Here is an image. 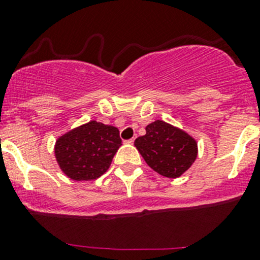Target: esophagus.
I'll list each match as a JSON object with an SVG mask.
<instances>
[{"label": "esophagus", "instance_id": "esophagus-1", "mask_svg": "<svg viewBox=\"0 0 260 260\" xmlns=\"http://www.w3.org/2000/svg\"><path fill=\"white\" fill-rule=\"evenodd\" d=\"M133 142H135V138H131V140L125 141V143H128V145H132Z\"/></svg>", "mask_w": 260, "mask_h": 260}]
</instances>
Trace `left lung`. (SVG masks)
Listing matches in <instances>:
<instances>
[{"mask_svg": "<svg viewBox=\"0 0 260 260\" xmlns=\"http://www.w3.org/2000/svg\"><path fill=\"white\" fill-rule=\"evenodd\" d=\"M135 146L153 171L169 179L185 174L199 152L192 136L161 119L149 123L146 135L138 137Z\"/></svg>", "mask_w": 260, "mask_h": 260, "instance_id": "obj_1", "label": "left lung"}]
</instances>
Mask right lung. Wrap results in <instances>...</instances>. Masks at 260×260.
Listing matches in <instances>:
<instances>
[{"label": "right lung", "mask_w": 260, "mask_h": 260, "mask_svg": "<svg viewBox=\"0 0 260 260\" xmlns=\"http://www.w3.org/2000/svg\"><path fill=\"white\" fill-rule=\"evenodd\" d=\"M120 146L118 128L90 120L60 136L54 153L65 176L75 181H93L108 171Z\"/></svg>", "instance_id": "add662e5"}]
</instances>
